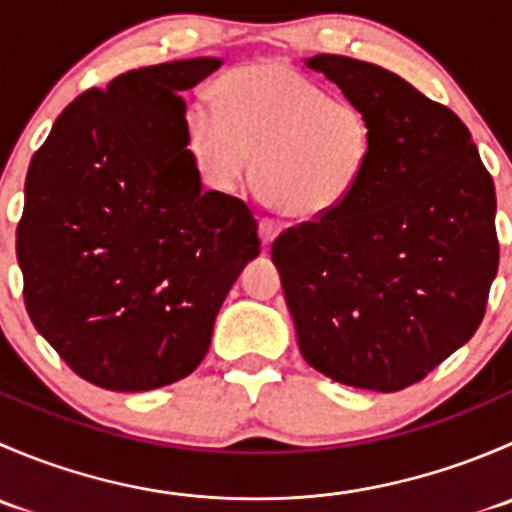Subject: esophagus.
<instances>
[{"label": "esophagus", "mask_w": 512, "mask_h": 512, "mask_svg": "<svg viewBox=\"0 0 512 512\" xmlns=\"http://www.w3.org/2000/svg\"><path fill=\"white\" fill-rule=\"evenodd\" d=\"M282 232V225L277 223V220H270V218H262L260 220V237H262V245H272L275 242V237Z\"/></svg>", "instance_id": "1"}]
</instances>
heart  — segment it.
Listing matches in <instances>:
<instances>
[{"instance_id": "obj_1", "label": "heart", "mask_w": 512, "mask_h": 512, "mask_svg": "<svg viewBox=\"0 0 512 512\" xmlns=\"http://www.w3.org/2000/svg\"><path fill=\"white\" fill-rule=\"evenodd\" d=\"M215 111H185V148L200 180L235 193L250 170L262 198L297 220L342 208L374 156V128L361 106L329 96L285 61H255L220 76Z\"/></svg>"}]
</instances>
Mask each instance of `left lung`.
<instances>
[{
    "label": "left lung",
    "instance_id": "8db88e82",
    "mask_svg": "<svg viewBox=\"0 0 512 512\" xmlns=\"http://www.w3.org/2000/svg\"><path fill=\"white\" fill-rule=\"evenodd\" d=\"M307 66L364 108L374 156L342 208L272 242V262L304 361L391 394L483 322L498 272L495 185L461 118L409 81L337 54Z\"/></svg>",
    "mask_w": 512,
    "mask_h": 512
}]
</instances>
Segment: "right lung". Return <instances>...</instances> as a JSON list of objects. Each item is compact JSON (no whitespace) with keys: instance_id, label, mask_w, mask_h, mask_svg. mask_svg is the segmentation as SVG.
<instances>
[{"instance_id":"right-lung-1","label":"right lung","mask_w":512,"mask_h":512,"mask_svg":"<svg viewBox=\"0 0 512 512\" xmlns=\"http://www.w3.org/2000/svg\"><path fill=\"white\" fill-rule=\"evenodd\" d=\"M215 56L126 71L56 118L29 163L17 260L36 332L91 384L151 391L205 359L250 260L257 220L205 193L185 148L180 91Z\"/></svg>"}]
</instances>
